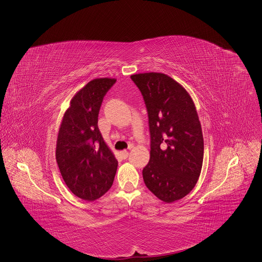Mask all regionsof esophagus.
<instances>
[{
    "instance_id": "34e87169",
    "label": "esophagus",
    "mask_w": 262,
    "mask_h": 262,
    "mask_svg": "<svg viewBox=\"0 0 262 262\" xmlns=\"http://www.w3.org/2000/svg\"><path fill=\"white\" fill-rule=\"evenodd\" d=\"M120 156H121L123 159H126V158L128 157V151H126V150L121 151V152H120Z\"/></svg>"
}]
</instances>
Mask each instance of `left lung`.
Returning a JSON list of instances; mask_svg holds the SVG:
<instances>
[{
  "label": "left lung",
  "instance_id": "1",
  "mask_svg": "<svg viewBox=\"0 0 262 262\" xmlns=\"http://www.w3.org/2000/svg\"><path fill=\"white\" fill-rule=\"evenodd\" d=\"M144 98L151 138L149 163L143 169L147 188L171 203L188 195L199 179L204 155L201 124L188 92L164 73L130 76Z\"/></svg>",
  "mask_w": 262,
  "mask_h": 262
}]
</instances>
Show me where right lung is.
Returning a JSON list of instances; mask_svg holds the SVG:
<instances>
[{"instance_id": "right-lung-1", "label": "right lung", "mask_w": 262, "mask_h": 262, "mask_svg": "<svg viewBox=\"0 0 262 262\" xmlns=\"http://www.w3.org/2000/svg\"><path fill=\"white\" fill-rule=\"evenodd\" d=\"M115 78L88 82L70 101L57 138L56 160L69 190L78 198L94 201L112 186L118 162L98 127L103 98Z\"/></svg>"}]
</instances>
